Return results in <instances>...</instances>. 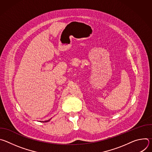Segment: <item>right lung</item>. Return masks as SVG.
<instances>
[{"mask_svg": "<svg viewBox=\"0 0 152 152\" xmlns=\"http://www.w3.org/2000/svg\"><path fill=\"white\" fill-rule=\"evenodd\" d=\"M49 120H48V121H45V122H48V121H49Z\"/></svg>", "mask_w": 152, "mask_h": 152, "instance_id": "add662e5", "label": "right lung"}]
</instances>
